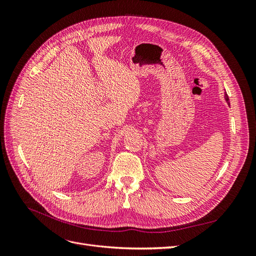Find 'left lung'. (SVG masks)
Returning a JSON list of instances; mask_svg holds the SVG:
<instances>
[{
    "label": "left lung",
    "mask_w": 256,
    "mask_h": 256,
    "mask_svg": "<svg viewBox=\"0 0 256 256\" xmlns=\"http://www.w3.org/2000/svg\"><path fill=\"white\" fill-rule=\"evenodd\" d=\"M226 102L230 104V102H228V95L226 94Z\"/></svg>",
    "instance_id": "8db88e82"
}]
</instances>
